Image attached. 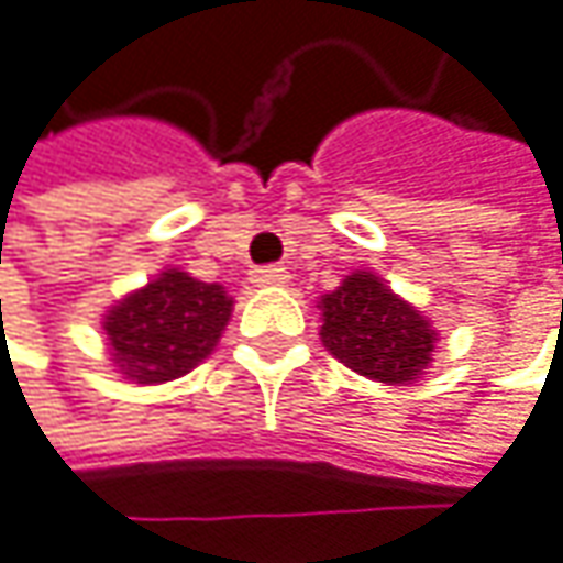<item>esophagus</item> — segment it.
<instances>
[{
  "instance_id": "34e87169",
  "label": "esophagus",
  "mask_w": 563,
  "mask_h": 563,
  "mask_svg": "<svg viewBox=\"0 0 563 563\" xmlns=\"http://www.w3.org/2000/svg\"><path fill=\"white\" fill-rule=\"evenodd\" d=\"M290 279L287 266H256L250 269V284L253 287H284Z\"/></svg>"
}]
</instances>
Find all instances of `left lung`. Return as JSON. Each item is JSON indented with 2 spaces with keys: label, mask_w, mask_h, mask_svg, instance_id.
I'll return each mask as SVG.
<instances>
[{
  "label": "left lung",
  "mask_w": 563,
  "mask_h": 563,
  "mask_svg": "<svg viewBox=\"0 0 563 563\" xmlns=\"http://www.w3.org/2000/svg\"><path fill=\"white\" fill-rule=\"evenodd\" d=\"M323 343L353 373L406 386L422 376L435 353L429 320L399 300L373 273H353L323 297Z\"/></svg>",
  "instance_id": "1"
}]
</instances>
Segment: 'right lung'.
<instances>
[{
    "mask_svg": "<svg viewBox=\"0 0 563 563\" xmlns=\"http://www.w3.org/2000/svg\"><path fill=\"white\" fill-rule=\"evenodd\" d=\"M233 300L217 284L167 269L104 317L111 356L131 383L154 386L190 373L217 346Z\"/></svg>",
    "mask_w": 563,
    "mask_h": 563,
    "instance_id": "right-lung-1",
    "label": "right lung"
}]
</instances>
